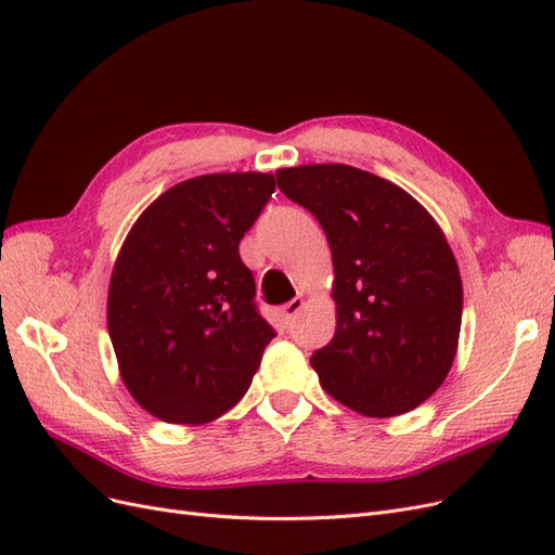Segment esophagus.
I'll return each mask as SVG.
<instances>
[{
    "label": "esophagus",
    "mask_w": 555,
    "mask_h": 555,
    "mask_svg": "<svg viewBox=\"0 0 555 555\" xmlns=\"http://www.w3.org/2000/svg\"><path fill=\"white\" fill-rule=\"evenodd\" d=\"M304 306H306V300L300 298V296H296L294 300H289V304H284L282 308H280V314H282V319H284V324H292V319L304 310Z\"/></svg>",
    "instance_id": "esophagus-1"
}]
</instances>
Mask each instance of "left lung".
Segmentation results:
<instances>
[{
	"instance_id": "obj_1",
	"label": "left lung",
	"mask_w": 555,
	"mask_h": 555,
	"mask_svg": "<svg viewBox=\"0 0 555 555\" xmlns=\"http://www.w3.org/2000/svg\"><path fill=\"white\" fill-rule=\"evenodd\" d=\"M275 176L331 245L335 335L310 359L324 391L363 416L418 408L459 349L463 284L442 229L405 190L354 166Z\"/></svg>"
}]
</instances>
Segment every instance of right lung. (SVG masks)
Instances as JSON below:
<instances>
[{
    "label": "right lung",
    "instance_id": "right-lung-1",
    "mask_svg": "<svg viewBox=\"0 0 555 555\" xmlns=\"http://www.w3.org/2000/svg\"><path fill=\"white\" fill-rule=\"evenodd\" d=\"M273 173H208L150 204L115 259L108 333L139 405L166 424L222 416L249 389L273 326L257 312L238 243Z\"/></svg>",
    "mask_w": 555,
    "mask_h": 555
}]
</instances>
